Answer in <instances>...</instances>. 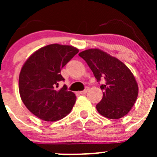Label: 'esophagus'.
<instances>
[{
  "instance_id": "esophagus-1",
  "label": "esophagus",
  "mask_w": 157,
  "mask_h": 157,
  "mask_svg": "<svg viewBox=\"0 0 157 157\" xmlns=\"http://www.w3.org/2000/svg\"><path fill=\"white\" fill-rule=\"evenodd\" d=\"M88 90H89V87H86L84 90H83V91H80L79 93H80V94L83 95V94H85V93H86V92H87Z\"/></svg>"
}]
</instances>
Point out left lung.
Segmentation results:
<instances>
[{"mask_svg": "<svg viewBox=\"0 0 157 157\" xmlns=\"http://www.w3.org/2000/svg\"><path fill=\"white\" fill-rule=\"evenodd\" d=\"M93 71L97 82L105 79L100 86L103 96L96 105L98 112L110 119H118L130 112L137 100L138 86L129 68L121 61L98 48L79 54Z\"/></svg>", "mask_w": 157, "mask_h": 157, "instance_id": "8db88e82", "label": "left lung"}]
</instances>
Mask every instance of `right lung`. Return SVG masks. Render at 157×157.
<instances>
[{
	"instance_id": "right-lung-1",
	"label": "right lung",
	"mask_w": 157,
	"mask_h": 157,
	"mask_svg": "<svg viewBox=\"0 0 157 157\" xmlns=\"http://www.w3.org/2000/svg\"><path fill=\"white\" fill-rule=\"evenodd\" d=\"M71 45L52 44L39 48L26 60L19 77L22 101L33 115L46 121H55L71 112L76 102L66 85L57 90L63 80L61 71L78 53Z\"/></svg>"
}]
</instances>
